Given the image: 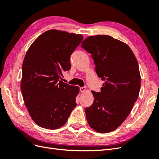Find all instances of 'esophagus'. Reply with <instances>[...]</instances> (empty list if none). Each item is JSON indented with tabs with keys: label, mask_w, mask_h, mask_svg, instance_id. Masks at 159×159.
Wrapping results in <instances>:
<instances>
[{
	"label": "esophagus",
	"mask_w": 159,
	"mask_h": 159,
	"mask_svg": "<svg viewBox=\"0 0 159 159\" xmlns=\"http://www.w3.org/2000/svg\"><path fill=\"white\" fill-rule=\"evenodd\" d=\"M80 89L81 92H85V91H86V88L85 87H81L80 88Z\"/></svg>",
	"instance_id": "1"
}]
</instances>
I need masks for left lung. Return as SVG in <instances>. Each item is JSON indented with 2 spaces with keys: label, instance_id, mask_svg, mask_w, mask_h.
<instances>
[{
  "label": "left lung",
  "instance_id": "8db88e82",
  "mask_svg": "<svg viewBox=\"0 0 159 159\" xmlns=\"http://www.w3.org/2000/svg\"><path fill=\"white\" fill-rule=\"evenodd\" d=\"M81 46L91 54L96 73L104 81L100 92L91 91L93 103L85 108L88 123L98 133L113 131L138 98L141 75L137 58L125 43L107 35L89 36Z\"/></svg>",
  "mask_w": 159,
  "mask_h": 159
}]
</instances>
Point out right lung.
<instances>
[{
  "mask_svg": "<svg viewBox=\"0 0 159 159\" xmlns=\"http://www.w3.org/2000/svg\"><path fill=\"white\" fill-rule=\"evenodd\" d=\"M83 36L50 30L31 44L22 64L21 91L32 119L47 129L60 128L76 106L80 88L61 81Z\"/></svg>",
  "mask_w": 159,
  "mask_h": 159,
  "instance_id": "right-lung-1",
  "label": "right lung"
}]
</instances>
